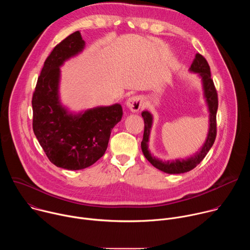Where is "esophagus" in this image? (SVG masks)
<instances>
[{
	"label": "esophagus",
	"mask_w": 250,
	"mask_h": 250,
	"mask_svg": "<svg viewBox=\"0 0 250 250\" xmlns=\"http://www.w3.org/2000/svg\"><path fill=\"white\" fill-rule=\"evenodd\" d=\"M126 106L132 112H138L142 106V98L140 96H132L126 101Z\"/></svg>",
	"instance_id": "34e87169"
}]
</instances>
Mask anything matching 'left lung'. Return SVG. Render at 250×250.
<instances>
[{
    "instance_id": "1",
    "label": "left lung",
    "mask_w": 250,
    "mask_h": 250,
    "mask_svg": "<svg viewBox=\"0 0 250 250\" xmlns=\"http://www.w3.org/2000/svg\"><path fill=\"white\" fill-rule=\"evenodd\" d=\"M190 72L198 74L202 80V87L204 92V98L208 105V130L207 138L204 145L194 155L185 159H175L163 161L150 153L148 148L149 135L153 124V116L148 111L141 113L142 118L145 120V132L144 139L141 141V150L144 152L146 158L157 169L168 173V174H181L194 169L207 155L210 147L215 142L217 135V111H218V94L210 78V70L207 60L200 54L197 53L191 67Z\"/></svg>"
}]
</instances>
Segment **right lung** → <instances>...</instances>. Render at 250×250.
<instances>
[{
  "label": "right lung",
  "instance_id": "right-lung-1",
  "mask_svg": "<svg viewBox=\"0 0 250 250\" xmlns=\"http://www.w3.org/2000/svg\"><path fill=\"white\" fill-rule=\"evenodd\" d=\"M85 48L80 31L70 34L46 58L32 96L33 132L57 167L81 170L105 152L114 126L122 120L120 104L70 112L59 97L60 67Z\"/></svg>",
  "mask_w": 250,
  "mask_h": 250
}]
</instances>
